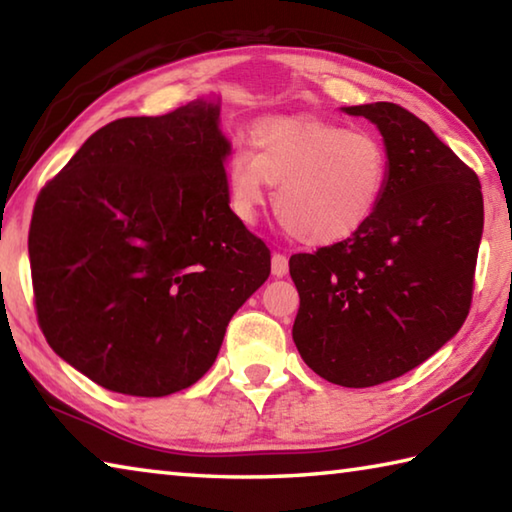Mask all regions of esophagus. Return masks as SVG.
Listing matches in <instances>:
<instances>
[{"label":"esophagus","mask_w":512,"mask_h":512,"mask_svg":"<svg viewBox=\"0 0 512 512\" xmlns=\"http://www.w3.org/2000/svg\"><path fill=\"white\" fill-rule=\"evenodd\" d=\"M271 271H273L275 277H284V275L289 273V259L284 257V255H280V253H275L271 257Z\"/></svg>","instance_id":"obj_1"}]
</instances>
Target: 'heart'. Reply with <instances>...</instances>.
<instances>
[{
  "mask_svg": "<svg viewBox=\"0 0 512 512\" xmlns=\"http://www.w3.org/2000/svg\"><path fill=\"white\" fill-rule=\"evenodd\" d=\"M255 149L239 146L228 162L230 205L253 223L277 185L273 210L282 228L307 246L357 235L381 203L388 153L379 137L316 117H273L257 124Z\"/></svg>",
  "mask_w": 512,
  "mask_h": 512,
  "instance_id": "obj_1",
  "label": "heart"
}]
</instances>
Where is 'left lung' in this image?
<instances>
[{
    "mask_svg": "<svg viewBox=\"0 0 512 512\" xmlns=\"http://www.w3.org/2000/svg\"><path fill=\"white\" fill-rule=\"evenodd\" d=\"M379 128L386 192L339 244L289 259L300 293L293 343L307 366L348 388L420 366L465 323L483 235L476 173L397 103L341 108Z\"/></svg>",
    "mask_w": 512,
    "mask_h": 512,
    "instance_id": "left-lung-1",
    "label": "left lung"
}]
</instances>
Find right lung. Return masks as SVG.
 <instances>
[{"label":"right lung","mask_w":512,"mask_h":512,"mask_svg":"<svg viewBox=\"0 0 512 512\" xmlns=\"http://www.w3.org/2000/svg\"><path fill=\"white\" fill-rule=\"evenodd\" d=\"M221 97L90 135L42 189L29 230L38 323L60 359L108 391L196 384L225 327L271 273L230 210Z\"/></svg>","instance_id":"right-lung-1"}]
</instances>
